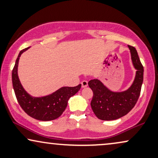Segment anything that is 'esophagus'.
Masks as SVG:
<instances>
[{"mask_svg": "<svg viewBox=\"0 0 158 158\" xmlns=\"http://www.w3.org/2000/svg\"><path fill=\"white\" fill-rule=\"evenodd\" d=\"M87 86H88V81L83 80L81 81V87H82V88H85V87Z\"/></svg>", "mask_w": 158, "mask_h": 158, "instance_id": "esophagus-1", "label": "esophagus"}]
</instances>
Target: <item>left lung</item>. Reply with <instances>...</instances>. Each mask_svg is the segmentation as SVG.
<instances>
[{
    "label": "left lung",
    "instance_id": "left-lung-1",
    "mask_svg": "<svg viewBox=\"0 0 158 158\" xmlns=\"http://www.w3.org/2000/svg\"><path fill=\"white\" fill-rule=\"evenodd\" d=\"M128 47L131 51L134 66L137 69L135 79L129 89L116 93L108 90L98 79L88 81L94 94L90 106L97 118L102 120H114L126 115L139 99L143 81V66L136 49L130 45Z\"/></svg>",
    "mask_w": 158,
    "mask_h": 158
}]
</instances>
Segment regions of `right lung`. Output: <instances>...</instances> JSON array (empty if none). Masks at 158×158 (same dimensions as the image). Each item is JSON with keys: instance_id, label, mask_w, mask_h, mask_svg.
I'll return each instance as SVG.
<instances>
[{"instance_id": "right-lung-1", "label": "right lung", "mask_w": 158, "mask_h": 158, "mask_svg": "<svg viewBox=\"0 0 158 158\" xmlns=\"http://www.w3.org/2000/svg\"><path fill=\"white\" fill-rule=\"evenodd\" d=\"M28 48L21 50L12 70V86L16 99L21 108L30 117L41 121L53 120L62 114L68 106V99L80 90L81 85L75 87H63L55 93L44 97H30L23 88L18 77L19 58Z\"/></svg>"}]
</instances>
